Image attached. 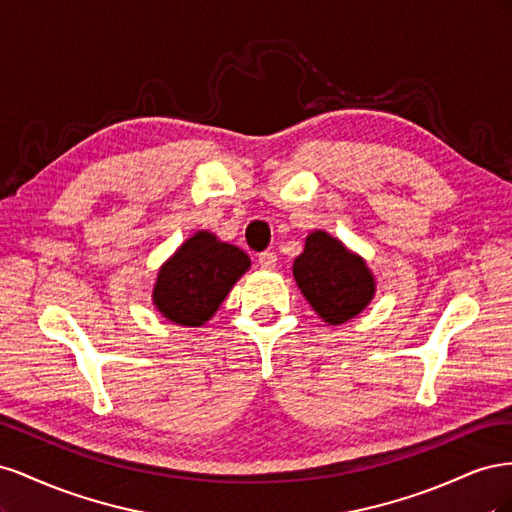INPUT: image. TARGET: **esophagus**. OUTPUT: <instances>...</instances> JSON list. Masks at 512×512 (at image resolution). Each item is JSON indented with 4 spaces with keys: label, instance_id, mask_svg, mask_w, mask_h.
<instances>
[{
    "label": "esophagus",
    "instance_id": "obj_1",
    "mask_svg": "<svg viewBox=\"0 0 512 512\" xmlns=\"http://www.w3.org/2000/svg\"><path fill=\"white\" fill-rule=\"evenodd\" d=\"M275 262H277V256H275V252H271V250H265V252L258 254V265H260L262 269H273Z\"/></svg>",
    "mask_w": 512,
    "mask_h": 512
}]
</instances>
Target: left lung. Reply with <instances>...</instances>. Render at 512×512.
Wrapping results in <instances>:
<instances>
[{"mask_svg": "<svg viewBox=\"0 0 512 512\" xmlns=\"http://www.w3.org/2000/svg\"><path fill=\"white\" fill-rule=\"evenodd\" d=\"M292 273L303 297L329 324H342L361 314L376 290L374 275L363 258L348 252L342 241L322 230L307 237Z\"/></svg>", "mask_w": 512, "mask_h": 512, "instance_id": "obj_1", "label": "left lung"}]
</instances>
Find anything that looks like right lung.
Masks as SVG:
<instances>
[{
	"label": "right lung",
	"instance_id": "right-lung-1",
	"mask_svg": "<svg viewBox=\"0 0 512 512\" xmlns=\"http://www.w3.org/2000/svg\"><path fill=\"white\" fill-rule=\"evenodd\" d=\"M247 269L250 258L239 247L218 241L211 232H196L160 269L153 303L170 322L200 327Z\"/></svg>",
	"mask_w": 512,
	"mask_h": 512
}]
</instances>
